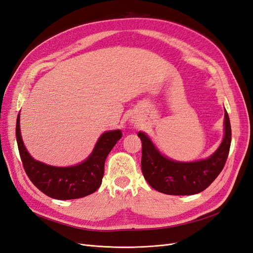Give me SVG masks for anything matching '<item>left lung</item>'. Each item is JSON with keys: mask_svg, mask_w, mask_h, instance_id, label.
Listing matches in <instances>:
<instances>
[{"mask_svg": "<svg viewBox=\"0 0 253 253\" xmlns=\"http://www.w3.org/2000/svg\"><path fill=\"white\" fill-rule=\"evenodd\" d=\"M142 141L141 170L145 180L158 192L169 195H192L208 188L225 167L231 144V126L225 112V136L217 151L208 159L177 163L164 157L149 137L139 132Z\"/></svg>", "mask_w": 253, "mask_h": 253, "instance_id": "1", "label": "left lung"}]
</instances>
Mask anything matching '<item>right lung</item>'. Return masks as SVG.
I'll return each instance as SVG.
<instances>
[{"mask_svg":"<svg viewBox=\"0 0 253 253\" xmlns=\"http://www.w3.org/2000/svg\"><path fill=\"white\" fill-rule=\"evenodd\" d=\"M16 136L23 168L30 181L47 196L66 201L89 195L101 186L105 159L122 134L119 129L105 132L99 138L93 153L85 162L68 168L44 165L29 155L22 141L20 114L17 119Z\"/></svg>","mask_w":253,"mask_h":253,"instance_id":"right-lung-1","label":"right lung"}]
</instances>
